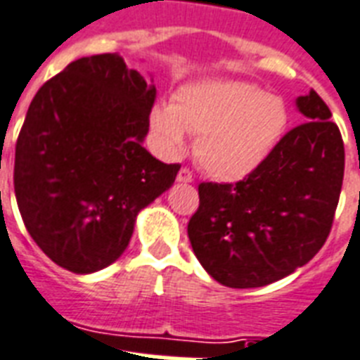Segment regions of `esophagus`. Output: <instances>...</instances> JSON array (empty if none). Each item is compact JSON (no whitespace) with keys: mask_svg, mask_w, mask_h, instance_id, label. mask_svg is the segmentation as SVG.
Here are the masks:
<instances>
[{"mask_svg":"<svg viewBox=\"0 0 360 360\" xmlns=\"http://www.w3.org/2000/svg\"><path fill=\"white\" fill-rule=\"evenodd\" d=\"M176 182H180V184L193 182V174H191L188 169H180V172H178V176H176Z\"/></svg>","mask_w":360,"mask_h":360,"instance_id":"esophagus-1","label":"esophagus"}]
</instances>
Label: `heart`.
I'll use <instances>...</instances> for the list:
<instances>
[{
	"label": "heart",
	"instance_id": "b5f03b06",
	"mask_svg": "<svg viewBox=\"0 0 360 360\" xmlns=\"http://www.w3.org/2000/svg\"><path fill=\"white\" fill-rule=\"evenodd\" d=\"M289 122L285 101L240 80L202 79L178 88L172 105H155L150 127L165 154L197 136L195 155L210 176L235 182L266 161Z\"/></svg>",
	"mask_w": 360,
	"mask_h": 360
}]
</instances>
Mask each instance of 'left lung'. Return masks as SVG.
<instances>
[{
    "label": "left lung",
    "instance_id": "left-lung-1",
    "mask_svg": "<svg viewBox=\"0 0 360 360\" xmlns=\"http://www.w3.org/2000/svg\"><path fill=\"white\" fill-rule=\"evenodd\" d=\"M304 124L236 184L199 186L188 236L202 269L221 285L252 289L293 274L327 240L342 180L344 142L316 91L295 99Z\"/></svg>",
    "mask_w": 360,
    "mask_h": 360
}]
</instances>
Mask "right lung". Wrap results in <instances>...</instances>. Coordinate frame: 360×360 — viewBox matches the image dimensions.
I'll use <instances>...</instances> for the list:
<instances>
[{
  "instance_id": "obj_1",
  "label": "right lung",
  "mask_w": 360,
  "mask_h": 360,
  "mask_svg": "<svg viewBox=\"0 0 360 360\" xmlns=\"http://www.w3.org/2000/svg\"><path fill=\"white\" fill-rule=\"evenodd\" d=\"M152 82L120 54L88 56L41 86L27 108L15 154L18 210L35 244L75 274L112 264L139 212L180 171L142 146Z\"/></svg>"
}]
</instances>
